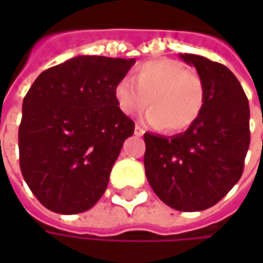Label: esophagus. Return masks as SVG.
Wrapping results in <instances>:
<instances>
[{
    "label": "esophagus",
    "mask_w": 263,
    "mask_h": 263,
    "mask_svg": "<svg viewBox=\"0 0 263 263\" xmlns=\"http://www.w3.org/2000/svg\"><path fill=\"white\" fill-rule=\"evenodd\" d=\"M135 135H137V137H142L143 134H145V131H143L142 128H141V126L139 125H135Z\"/></svg>",
    "instance_id": "esophagus-1"
}]
</instances>
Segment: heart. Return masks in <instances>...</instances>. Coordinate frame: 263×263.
Masks as SVG:
<instances>
[{"label":"heart","instance_id":"1","mask_svg":"<svg viewBox=\"0 0 263 263\" xmlns=\"http://www.w3.org/2000/svg\"><path fill=\"white\" fill-rule=\"evenodd\" d=\"M122 114L135 115L152 105L143 117L145 124L166 128L172 134L189 129L203 114L205 86L203 79L172 59L142 62L131 79H120L112 90Z\"/></svg>","mask_w":263,"mask_h":263}]
</instances>
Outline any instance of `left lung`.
Masks as SVG:
<instances>
[{"instance_id":"1","label":"left lung","mask_w":263,"mask_h":263,"mask_svg":"<svg viewBox=\"0 0 263 263\" xmlns=\"http://www.w3.org/2000/svg\"><path fill=\"white\" fill-rule=\"evenodd\" d=\"M205 86L203 114L182 134L146 132L145 173L156 196L179 211H201L220 201L242 176L249 148V105L231 70L197 54H180Z\"/></svg>"}]
</instances>
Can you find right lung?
<instances>
[{"mask_svg": "<svg viewBox=\"0 0 263 263\" xmlns=\"http://www.w3.org/2000/svg\"><path fill=\"white\" fill-rule=\"evenodd\" d=\"M135 59L76 56L45 70L26 92L18 131L22 176L50 211L79 214L103 196L134 121L112 90Z\"/></svg>", "mask_w": 263, "mask_h": 263, "instance_id": "1", "label": "right lung"}]
</instances>
